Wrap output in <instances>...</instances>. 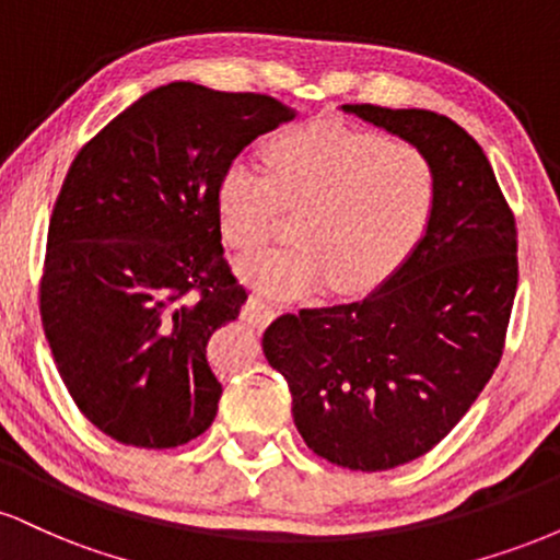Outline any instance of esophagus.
Masks as SVG:
<instances>
[{
  "label": "esophagus",
  "mask_w": 560,
  "mask_h": 560,
  "mask_svg": "<svg viewBox=\"0 0 560 560\" xmlns=\"http://www.w3.org/2000/svg\"><path fill=\"white\" fill-rule=\"evenodd\" d=\"M273 316H276V307L271 305V302H266L260 298H249L247 300V307H244V318H247L253 326H266Z\"/></svg>",
  "instance_id": "34e87169"
}]
</instances>
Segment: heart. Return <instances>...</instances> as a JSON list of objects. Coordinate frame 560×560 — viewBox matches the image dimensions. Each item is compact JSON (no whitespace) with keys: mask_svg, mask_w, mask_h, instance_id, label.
<instances>
[{"mask_svg":"<svg viewBox=\"0 0 560 560\" xmlns=\"http://www.w3.org/2000/svg\"><path fill=\"white\" fill-rule=\"evenodd\" d=\"M266 167L234 158L215 186L223 242L253 253L271 240L281 208L298 210L287 247L262 249L240 271L276 298H302L331 281L369 292L408 260L436 205V168L419 144L316 118L266 141Z\"/></svg>","mask_w":560,"mask_h":560,"instance_id":"heart-1","label":"heart"}]
</instances>
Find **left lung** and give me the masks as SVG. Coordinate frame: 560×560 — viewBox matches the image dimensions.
Instances as JSON below:
<instances>
[{"label":"left lung","instance_id":"8db88e82","mask_svg":"<svg viewBox=\"0 0 560 560\" xmlns=\"http://www.w3.org/2000/svg\"><path fill=\"white\" fill-rule=\"evenodd\" d=\"M419 144L436 168L427 234L376 292L302 307L262 334L305 445L352 471H387L450 434L503 358L518 284L516 218L490 160L432 110L345 105Z\"/></svg>","mask_w":560,"mask_h":560}]
</instances>
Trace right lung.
<instances>
[{"mask_svg": "<svg viewBox=\"0 0 560 560\" xmlns=\"http://www.w3.org/2000/svg\"><path fill=\"white\" fill-rule=\"evenodd\" d=\"M294 115L268 94L173 81L70 163L38 311L73 402L120 445L178 447L213 423L223 389L205 347L247 300L223 258L215 186Z\"/></svg>", "mask_w": 560, "mask_h": 560, "instance_id": "1", "label": "right lung"}]
</instances>
